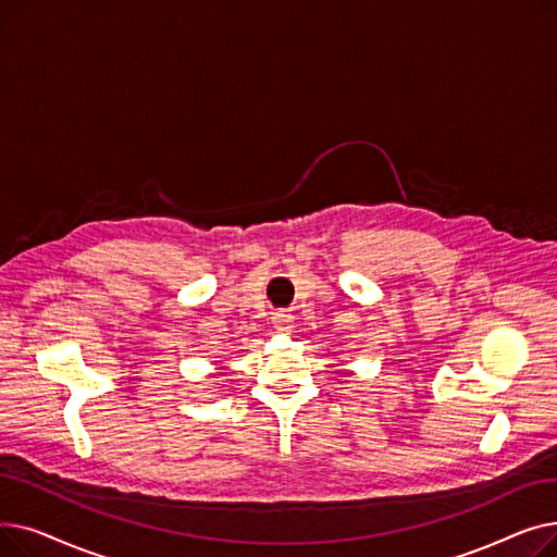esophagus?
<instances>
[{
  "label": "esophagus",
  "instance_id": "obj_1",
  "mask_svg": "<svg viewBox=\"0 0 557 557\" xmlns=\"http://www.w3.org/2000/svg\"><path fill=\"white\" fill-rule=\"evenodd\" d=\"M273 327H275L277 332H282V334L290 332V327H294V313L286 311V309L275 311V313H273Z\"/></svg>",
  "mask_w": 557,
  "mask_h": 557
}]
</instances>
